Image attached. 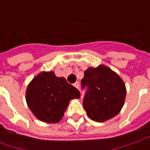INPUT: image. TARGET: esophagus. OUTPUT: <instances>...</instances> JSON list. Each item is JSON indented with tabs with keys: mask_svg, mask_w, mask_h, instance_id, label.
Listing matches in <instances>:
<instances>
[{
	"mask_svg": "<svg viewBox=\"0 0 150 150\" xmlns=\"http://www.w3.org/2000/svg\"><path fill=\"white\" fill-rule=\"evenodd\" d=\"M74 86H75V88H77V89L79 90V87H80V85H79V82H76L75 84H74Z\"/></svg>",
	"mask_w": 150,
	"mask_h": 150,
	"instance_id": "esophagus-1",
	"label": "esophagus"
}]
</instances>
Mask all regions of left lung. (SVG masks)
Here are the masks:
<instances>
[{
	"instance_id": "8db88e82",
	"label": "left lung",
	"mask_w": 150,
	"mask_h": 150,
	"mask_svg": "<svg viewBox=\"0 0 150 150\" xmlns=\"http://www.w3.org/2000/svg\"><path fill=\"white\" fill-rule=\"evenodd\" d=\"M81 85L83 89L87 88L83 104L89 118L104 122L120 112L125 100V84L107 66L88 67Z\"/></svg>"
}]
</instances>
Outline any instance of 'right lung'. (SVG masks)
I'll list each match as a JSON object with an SVG mask.
<instances>
[{"label": "right lung", "instance_id": "obj_1", "mask_svg": "<svg viewBox=\"0 0 150 150\" xmlns=\"http://www.w3.org/2000/svg\"><path fill=\"white\" fill-rule=\"evenodd\" d=\"M77 88L54 71H42L29 83L25 100L29 108L38 119L46 123H58L63 117L69 102L79 99Z\"/></svg>", "mask_w": 150, "mask_h": 150}]
</instances>
